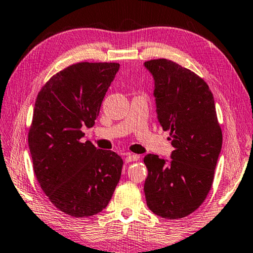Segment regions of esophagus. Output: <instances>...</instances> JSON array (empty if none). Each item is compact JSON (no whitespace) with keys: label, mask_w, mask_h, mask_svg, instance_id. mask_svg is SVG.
I'll use <instances>...</instances> for the list:
<instances>
[{"label":"esophagus","mask_w":253,"mask_h":253,"mask_svg":"<svg viewBox=\"0 0 253 253\" xmlns=\"http://www.w3.org/2000/svg\"><path fill=\"white\" fill-rule=\"evenodd\" d=\"M139 159V156L138 155H136V154H128L126 158H125V162L126 163H129V162H135V161H137V160Z\"/></svg>","instance_id":"esophagus-1"}]
</instances>
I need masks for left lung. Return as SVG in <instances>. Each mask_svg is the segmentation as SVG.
<instances>
[{
	"label": "left lung",
	"instance_id": "8db88e82",
	"mask_svg": "<svg viewBox=\"0 0 253 253\" xmlns=\"http://www.w3.org/2000/svg\"><path fill=\"white\" fill-rule=\"evenodd\" d=\"M154 78L158 119L170 131L171 161L147 154L146 204L163 218L186 217L210 192L223 135L210 86L190 70L166 58L145 62Z\"/></svg>",
	"mask_w": 253,
	"mask_h": 253
}]
</instances>
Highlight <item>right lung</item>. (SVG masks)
I'll return each mask as SVG.
<instances>
[{
    "instance_id": "1",
    "label": "right lung",
    "mask_w": 253,
    "mask_h": 253,
    "mask_svg": "<svg viewBox=\"0 0 253 253\" xmlns=\"http://www.w3.org/2000/svg\"><path fill=\"white\" fill-rule=\"evenodd\" d=\"M118 70V63L73 64L51 76L36 99L28 134L35 175L51 204L74 217L106 208L122 175L117 153L80 141Z\"/></svg>"
}]
</instances>
